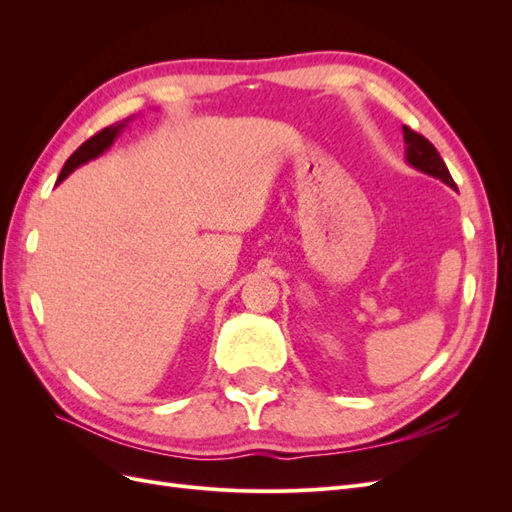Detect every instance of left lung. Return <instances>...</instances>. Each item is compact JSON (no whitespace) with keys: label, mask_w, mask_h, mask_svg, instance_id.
Wrapping results in <instances>:
<instances>
[{"label":"left lung","mask_w":512,"mask_h":512,"mask_svg":"<svg viewBox=\"0 0 512 512\" xmlns=\"http://www.w3.org/2000/svg\"><path fill=\"white\" fill-rule=\"evenodd\" d=\"M404 141L408 145V151H406L408 156L406 158H408V162L414 168L423 170V173L444 181L448 188H455L457 190V185H455L451 173H448L444 160L440 158L438 149L433 147L423 134H418V132L410 130L408 126H404Z\"/></svg>","instance_id":"left-lung-1"}]
</instances>
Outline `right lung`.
Here are the masks:
<instances>
[{
    "instance_id": "obj_1",
    "label": "right lung",
    "mask_w": 512,
    "mask_h": 512,
    "mask_svg": "<svg viewBox=\"0 0 512 512\" xmlns=\"http://www.w3.org/2000/svg\"><path fill=\"white\" fill-rule=\"evenodd\" d=\"M126 126V123H119V126H108V128H104V130H100V132H96L94 136L91 138H87V141L76 149L72 156L68 158V162L64 164V168H61V173H59V179H57V183L59 181H64L74 168H79L81 164H85V162H89V160H94V158H98L100 153H104L108 147L113 145V141H115V136L119 134V130Z\"/></svg>"
}]
</instances>
